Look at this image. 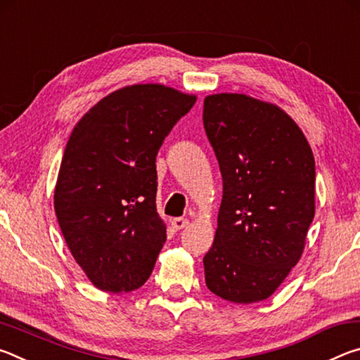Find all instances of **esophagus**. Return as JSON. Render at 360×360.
Masks as SVG:
<instances>
[{"instance_id":"esophagus-1","label":"esophagus","mask_w":360,"mask_h":360,"mask_svg":"<svg viewBox=\"0 0 360 360\" xmlns=\"http://www.w3.org/2000/svg\"><path fill=\"white\" fill-rule=\"evenodd\" d=\"M187 225H188V221H187V219H184V217H176V219H173V221H172V227L176 231L182 230L184 227H187Z\"/></svg>"}]
</instances>
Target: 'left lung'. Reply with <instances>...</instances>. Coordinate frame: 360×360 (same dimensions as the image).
Returning a JSON list of instances; mask_svg holds the SVG:
<instances>
[{
  "instance_id": "8db88e82",
  "label": "left lung",
  "mask_w": 360,
  "mask_h": 360,
  "mask_svg": "<svg viewBox=\"0 0 360 360\" xmlns=\"http://www.w3.org/2000/svg\"><path fill=\"white\" fill-rule=\"evenodd\" d=\"M203 125L224 182L206 285L233 303L265 300L303 254L314 217L313 150L281 108L243 94L206 96Z\"/></svg>"
}]
</instances>
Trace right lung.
<instances>
[{"label": "right lung", "mask_w": 360, "mask_h": 360, "mask_svg": "<svg viewBox=\"0 0 360 360\" xmlns=\"http://www.w3.org/2000/svg\"><path fill=\"white\" fill-rule=\"evenodd\" d=\"M195 101L162 84L127 85L71 131L53 208L72 257L100 290H135L154 270L167 241L155 206V157Z\"/></svg>", "instance_id": "obj_1"}]
</instances>
